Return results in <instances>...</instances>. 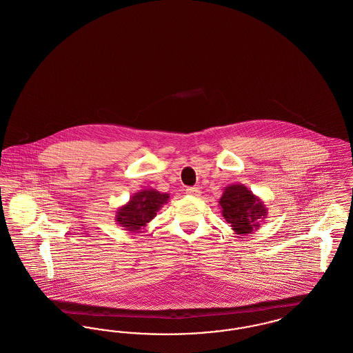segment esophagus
I'll use <instances>...</instances> for the list:
<instances>
[{"label":"esophagus","mask_w":353,"mask_h":353,"mask_svg":"<svg viewBox=\"0 0 353 353\" xmlns=\"http://www.w3.org/2000/svg\"><path fill=\"white\" fill-rule=\"evenodd\" d=\"M200 189L199 188H194V186H190V188H186V194L189 196H200Z\"/></svg>","instance_id":"1"}]
</instances>
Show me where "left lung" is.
<instances>
[{"instance_id": "8db88e82", "label": "left lung", "mask_w": 353, "mask_h": 353, "mask_svg": "<svg viewBox=\"0 0 353 353\" xmlns=\"http://www.w3.org/2000/svg\"><path fill=\"white\" fill-rule=\"evenodd\" d=\"M222 216L232 225L235 234H250L266 219L265 203L252 194L245 185L233 184L225 188L219 199Z\"/></svg>"}]
</instances>
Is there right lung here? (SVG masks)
I'll list each match as a JSON object with an SVG mask.
<instances>
[{"label":"right lung","instance_id":"1","mask_svg":"<svg viewBox=\"0 0 353 353\" xmlns=\"http://www.w3.org/2000/svg\"><path fill=\"white\" fill-rule=\"evenodd\" d=\"M168 200V193H160L154 189L137 192L124 206L119 208L117 223L128 232H139L156 217L160 208Z\"/></svg>","mask_w":353,"mask_h":353}]
</instances>
